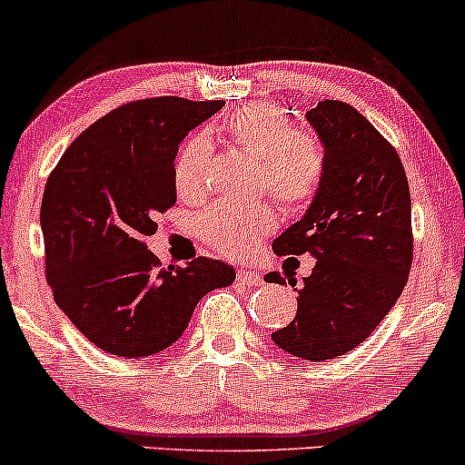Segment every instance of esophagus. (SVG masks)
Segmentation results:
<instances>
[{
	"label": "esophagus",
	"instance_id": "obj_1",
	"mask_svg": "<svg viewBox=\"0 0 465 465\" xmlns=\"http://www.w3.org/2000/svg\"><path fill=\"white\" fill-rule=\"evenodd\" d=\"M238 282L244 284V287H260L262 284V275L253 269H238Z\"/></svg>",
	"mask_w": 465,
	"mask_h": 465
}]
</instances>
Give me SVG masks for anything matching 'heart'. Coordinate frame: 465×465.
Here are the masks:
<instances>
[{"label":"heart","mask_w":465,"mask_h":465,"mask_svg":"<svg viewBox=\"0 0 465 465\" xmlns=\"http://www.w3.org/2000/svg\"><path fill=\"white\" fill-rule=\"evenodd\" d=\"M229 141L260 158L258 185L267 187L289 212L311 203L324 181L326 152L322 141L307 130H291L282 110L269 104H249L224 124ZM212 145L192 136L178 152L174 185L181 196H201L207 190ZM198 233L224 256H244L260 238L275 229L269 203L218 201L198 216Z\"/></svg>","instance_id":"b5f03b06"}]
</instances>
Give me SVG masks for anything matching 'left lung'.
<instances>
[{"instance_id":"obj_1","label":"left lung","mask_w":465,"mask_h":465,"mask_svg":"<svg viewBox=\"0 0 465 465\" xmlns=\"http://www.w3.org/2000/svg\"><path fill=\"white\" fill-rule=\"evenodd\" d=\"M307 121L324 145V181L304 216L275 238L273 252L309 253L315 267L298 289L293 322L272 338L284 353L322 361L361 344L404 291L412 262L411 190L395 147L353 105L320 101ZM264 280L284 282L280 273Z\"/></svg>"}]
</instances>
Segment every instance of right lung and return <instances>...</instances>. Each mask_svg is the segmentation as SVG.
Instances as JSON below:
<instances>
[{
	"label": "right lung",
	"mask_w": 465,
	"mask_h": 465,
	"mask_svg": "<svg viewBox=\"0 0 465 465\" xmlns=\"http://www.w3.org/2000/svg\"><path fill=\"white\" fill-rule=\"evenodd\" d=\"M221 101L156 96L125 104L81 132L42 201L45 275L54 302L105 353L145 357L190 324L198 300L236 278L223 260L161 267L145 238L176 203L174 161L187 132Z\"/></svg>",
	"instance_id": "right-lung-1"
}]
</instances>
